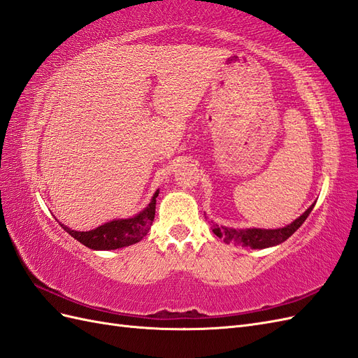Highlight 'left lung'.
I'll list each match as a JSON object with an SVG mask.
<instances>
[{
	"label": "left lung",
	"instance_id": "8db88e82",
	"mask_svg": "<svg viewBox=\"0 0 358 358\" xmlns=\"http://www.w3.org/2000/svg\"><path fill=\"white\" fill-rule=\"evenodd\" d=\"M313 206L315 203H312L297 220H294L288 227H283L279 229H229L213 223V232L216 234L219 238H223V241L228 244H238V246L252 249L271 248L275 246V244L283 243L285 240H288L292 234L301 227L304 220L308 219Z\"/></svg>",
	"mask_w": 358,
	"mask_h": 358
}]
</instances>
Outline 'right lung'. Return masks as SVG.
<instances>
[{"mask_svg":"<svg viewBox=\"0 0 358 358\" xmlns=\"http://www.w3.org/2000/svg\"><path fill=\"white\" fill-rule=\"evenodd\" d=\"M157 195L159 190L155 193V196H152L148 207L131 219L112 220L109 223L101 224V227L96 229L85 232L73 231L64 227V224H61V227H63L64 231L69 232L71 237L76 238L79 243H83L84 246L90 249L114 250L120 248H126L130 246V244L141 241L147 236V232L150 231L152 224V220H155Z\"/></svg>","mask_w":358,"mask_h":358,"instance_id":"right-lung-1","label":"right lung"}]
</instances>
